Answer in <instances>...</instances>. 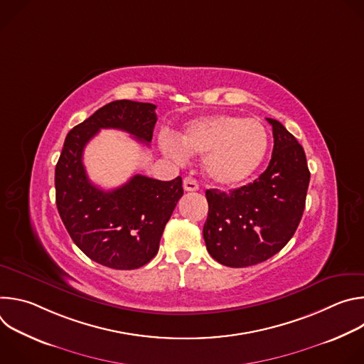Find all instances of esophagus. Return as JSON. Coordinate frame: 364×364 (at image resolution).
I'll use <instances>...</instances> for the list:
<instances>
[{
  "instance_id": "1",
  "label": "esophagus",
  "mask_w": 364,
  "mask_h": 364,
  "mask_svg": "<svg viewBox=\"0 0 364 364\" xmlns=\"http://www.w3.org/2000/svg\"><path fill=\"white\" fill-rule=\"evenodd\" d=\"M183 187L186 191H197L198 190V183L193 177H186L183 181Z\"/></svg>"
}]
</instances>
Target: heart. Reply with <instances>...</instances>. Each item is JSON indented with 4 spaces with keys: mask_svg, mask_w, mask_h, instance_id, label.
Here are the masks:
<instances>
[{
    "mask_svg": "<svg viewBox=\"0 0 364 364\" xmlns=\"http://www.w3.org/2000/svg\"><path fill=\"white\" fill-rule=\"evenodd\" d=\"M160 146L177 161H183L187 154H204L205 176L219 186L230 187L245 183L262 166L269 138L256 119L218 114L193 119L178 138L163 132Z\"/></svg>",
    "mask_w": 364,
    "mask_h": 364,
    "instance_id": "b5f03b06",
    "label": "heart"
}]
</instances>
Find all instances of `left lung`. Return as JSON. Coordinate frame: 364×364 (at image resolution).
<instances>
[{
    "label": "left lung",
    "instance_id": "left-lung-1",
    "mask_svg": "<svg viewBox=\"0 0 364 364\" xmlns=\"http://www.w3.org/2000/svg\"><path fill=\"white\" fill-rule=\"evenodd\" d=\"M268 168L253 183L220 191L205 190L209 215L203 228L205 247L225 267L245 268L278 253L294 236L309 184L305 152L277 119Z\"/></svg>",
    "mask_w": 364,
    "mask_h": 364
}]
</instances>
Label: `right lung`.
I'll return each instance as SVG.
<instances>
[{"mask_svg": "<svg viewBox=\"0 0 364 364\" xmlns=\"http://www.w3.org/2000/svg\"><path fill=\"white\" fill-rule=\"evenodd\" d=\"M155 108L125 99L102 107L68 134L56 164V204L63 225L87 257L112 269H136L157 255L164 228L183 196V181L135 174L124 186L105 191L90 183L83 149L102 128L125 131L148 145L157 122Z\"/></svg>", "mask_w": 364, "mask_h": 364, "instance_id": "add662e5", "label": "right lung"}]
</instances>
